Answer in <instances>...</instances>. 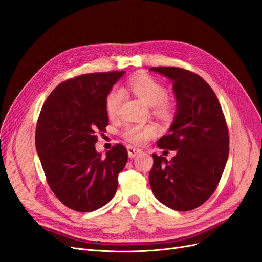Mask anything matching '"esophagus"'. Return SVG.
I'll return each mask as SVG.
<instances>
[{
  "label": "esophagus",
  "instance_id": "34e87169",
  "mask_svg": "<svg viewBox=\"0 0 262 262\" xmlns=\"http://www.w3.org/2000/svg\"><path fill=\"white\" fill-rule=\"evenodd\" d=\"M126 149H128L129 157H131V158L138 156V155H139V154H141V152H142V150H141L140 148H138V147H134V146H131V145L126 147Z\"/></svg>",
  "mask_w": 262,
  "mask_h": 262
}]
</instances>
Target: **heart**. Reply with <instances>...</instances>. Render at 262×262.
<instances>
[{"instance_id":"1","label":"heart","mask_w":262,"mask_h":262,"mask_svg":"<svg viewBox=\"0 0 262 262\" xmlns=\"http://www.w3.org/2000/svg\"><path fill=\"white\" fill-rule=\"evenodd\" d=\"M128 89L143 100L145 104L154 107V112L161 116L167 115L168 104L166 101L165 87L156 81L154 77L147 74H138L128 81ZM123 92L120 89H114L109 93L106 100V110L109 117H115L119 113L122 101ZM123 137L131 143L143 144L147 140L154 138L157 134V126L153 123L147 124H126L123 131Z\"/></svg>"}]
</instances>
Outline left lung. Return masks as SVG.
I'll list each match as a JSON object with an SVG mask.
<instances>
[{
    "label": "left lung",
    "instance_id": "obj_1",
    "mask_svg": "<svg viewBox=\"0 0 262 262\" xmlns=\"http://www.w3.org/2000/svg\"><path fill=\"white\" fill-rule=\"evenodd\" d=\"M172 82L177 108L169 134L157 146L177 154L168 162L153 154L149 185L156 199L176 211L200 207L215 191L228 158V130L215 93L201 76L180 68H152Z\"/></svg>",
    "mask_w": 262,
    "mask_h": 262
}]
</instances>
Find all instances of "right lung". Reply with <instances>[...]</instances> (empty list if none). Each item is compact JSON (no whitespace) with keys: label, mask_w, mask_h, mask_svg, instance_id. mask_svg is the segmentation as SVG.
I'll use <instances>...</instances> for the list:
<instances>
[{"label":"right lung","mask_w":262,"mask_h":262,"mask_svg":"<svg viewBox=\"0 0 262 262\" xmlns=\"http://www.w3.org/2000/svg\"><path fill=\"white\" fill-rule=\"evenodd\" d=\"M124 71L84 74L61 83L47 98L36 128V149L58 199L78 212H92L113 199L118 173L128 161L123 145L102 156L95 148L108 125L107 96Z\"/></svg>","instance_id":"add662e5"}]
</instances>
